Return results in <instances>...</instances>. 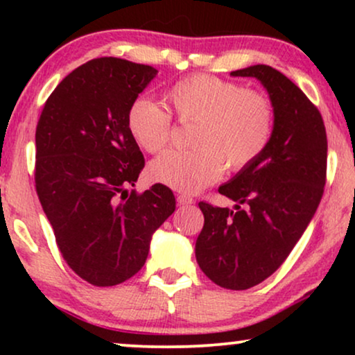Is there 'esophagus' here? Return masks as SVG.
Wrapping results in <instances>:
<instances>
[{"mask_svg": "<svg viewBox=\"0 0 355 355\" xmlns=\"http://www.w3.org/2000/svg\"><path fill=\"white\" fill-rule=\"evenodd\" d=\"M176 200H178V205H191V203H193V198L189 196H184V193L178 196Z\"/></svg>", "mask_w": 355, "mask_h": 355, "instance_id": "esophagus-1", "label": "esophagus"}]
</instances>
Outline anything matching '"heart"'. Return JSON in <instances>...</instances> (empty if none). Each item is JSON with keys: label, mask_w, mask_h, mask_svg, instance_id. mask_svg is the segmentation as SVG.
<instances>
[{"label": "heart", "mask_w": 355, "mask_h": 355, "mask_svg": "<svg viewBox=\"0 0 355 355\" xmlns=\"http://www.w3.org/2000/svg\"><path fill=\"white\" fill-rule=\"evenodd\" d=\"M179 123H193L192 150L163 153L148 166L152 181L174 191L196 193L218 181L223 168L237 171L254 163L273 135L270 100L255 90L215 76L184 77L166 92ZM128 130L148 153H158L171 139V116L157 101L139 96L129 105Z\"/></svg>", "instance_id": "1"}]
</instances>
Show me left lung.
<instances>
[{"label": "left lung", "instance_id": "8db88e82", "mask_svg": "<svg viewBox=\"0 0 355 355\" xmlns=\"http://www.w3.org/2000/svg\"><path fill=\"white\" fill-rule=\"evenodd\" d=\"M263 85L275 113L265 152L218 192L231 208L200 202L205 223L196 242L200 270L213 283L242 291L261 283L288 259L322 200L327 179V130L302 90L271 66L232 71Z\"/></svg>", "mask_w": 355, "mask_h": 355}]
</instances>
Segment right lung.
Instances as JSON below:
<instances>
[{
  "label": "right lung",
  "instance_id": "add662e5",
  "mask_svg": "<svg viewBox=\"0 0 355 355\" xmlns=\"http://www.w3.org/2000/svg\"><path fill=\"white\" fill-rule=\"evenodd\" d=\"M158 71L96 58L66 76L38 119L35 187L62 259L94 286H116L145 265L153 232L176 198L163 184L128 193L144 155L128 130L129 105Z\"/></svg>",
  "mask_w": 355,
  "mask_h": 355
}]
</instances>
